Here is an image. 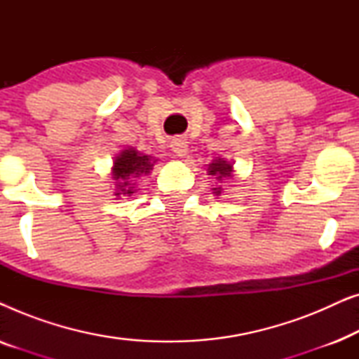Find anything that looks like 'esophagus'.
Masks as SVG:
<instances>
[{"mask_svg":"<svg viewBox=\"0 0 359 359\" xmlns=\"http://www.w3.org/2000/svg\"><path fill=\"white\" fill-rule=\"evenodd\" d=\"M171 150L178 156H186L188 155V142L183 139H175L171 142Z\"/></svg>","mask_w":359,"mask_h":359,"instance_id":"obj_1","label":"esophagus"}]
</instances>
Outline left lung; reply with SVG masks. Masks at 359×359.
<instances>
[{
	"mask_svg": "<svg viewBox=\"0 0 359 359\" xmlns=\"http://www.w3.org/2000/svg\"><path fill=\"white\" fill-rule=\"evenodd\" d=\"M208 175H212L215 181H217V183H215V188H212V194L220 196L224 191V181L233 176V161H229L222 158V156H217V158L212 160V163L208 165Z\"/></svg>",
	"mask_w": 359,
	"mask_h": 359,
	"instance_id": "obj_1",
	"label": "left lung"
}]
</instances>
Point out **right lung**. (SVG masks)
I'll use <instances>...</instances> for the list:
<instances>
[{
    "instance_id": "right-lung-1",
    "label": "right lung",
    "mask_w": 359,
    "mask_h": 359,
    "mask_svg": "<svg viewBox=\"0 0 359 359\" xmlns=\"http://www.w3.org/2000/svg\"><path fill=\"white\" fill-rule=\"evenodd\" d=\"M156 161H158V158L142 154L134 147H127V149L121 150L112 160L111 168L112 180H114L116 199L134 194L137 191V180L142 178V176H149Z\"/></svg>"
}]
</instances>
